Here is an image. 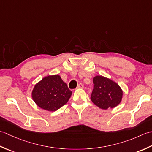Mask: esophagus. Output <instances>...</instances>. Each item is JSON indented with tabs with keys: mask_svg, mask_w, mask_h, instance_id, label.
Segmentation results:
<instances>
[{
	"mask_svg": "<svg viewBox=\"0 0 152 152\" xmlns=\"http://www.w3.org/2000/svg\"><path fill=\"white\" fill-rule=\"evenodd\" d=\"M83 86H83V85L81 84V83H80V84H79L78 85H77V88H83Z\"/></svg>",
	"mask_w": 152,
	"mask_h": 152,
	"instance_id": "1",
	"label": "esophagus"
}]
</instances>
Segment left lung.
Wrapping results in <instances>:
<instances>
[{"label":"left lung","instance_id":"1","mask_svg":"<svg viewBox=\"0 0 152 152\" xmlns=\"http://www.w3.org/2000/svg\"><path fill=\"white\" fill-rule=\"evenodd\" d=\"M94 87L91 99L98 107L103 110L113 108L120 104L123 91L119 85L106 77L97 75L93 78Z\"/></svg>","mask_w":152,"mask_h":152}]
</instances>
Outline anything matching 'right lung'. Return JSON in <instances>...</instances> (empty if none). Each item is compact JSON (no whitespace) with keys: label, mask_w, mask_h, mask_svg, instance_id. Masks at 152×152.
I'll return each mask as SVG.
<instances>
[{"label":"right lung","mask_w":152,"mask_h":152,"mask_svg":"<svg viewBox=\"0 0 152 152\" xmlns=\"http://www.w3.org/2000/svg\"><path fill=\"white\" fill-rule=\"evenodd\" d=\"M72 94L60 75H48L34 86L32 98L42 109L54 111L67 103Z\"/></svg>","instance_id":"right-lung-1"}]
</instances>
